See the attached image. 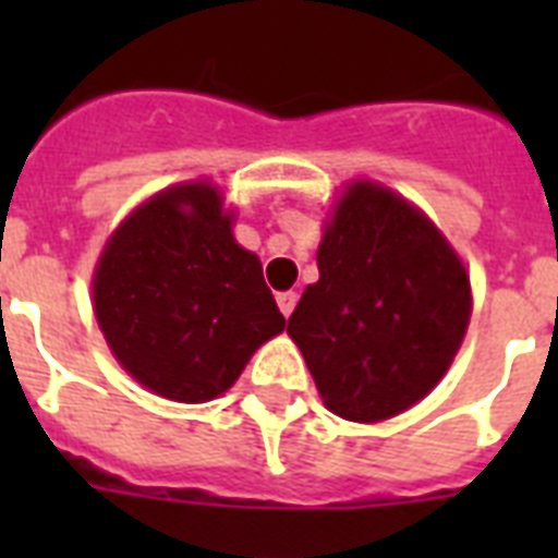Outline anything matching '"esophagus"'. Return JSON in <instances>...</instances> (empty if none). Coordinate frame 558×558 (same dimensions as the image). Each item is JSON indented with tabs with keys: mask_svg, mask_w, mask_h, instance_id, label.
<instances>
[{
	"mask_svg": "<svg viewBox=\"0 0 558 558\" xmlns=\"http://www.w3.org/2000/svg\"><path fill=\"white\" fill-rule=\"evenodd\" d=\"M278 306H280V313L287 315H292V310H295L298 306V292H280L278 295Z\"/></svg>",
	"mask_w": 558,
	"mask_h": 558,
	"instance_id": "34e87169",
	"label": "esophagus"
}]
</instances>
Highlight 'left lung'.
Wrapping results in <instances>:
<instances>
[{"instance_id": "1", "label": "left lung", "mask_w": 558, "mask_h": 558, "mask_svg": "<svg viewBox=\"0 0 558 558\" xmlns=\"http://www.w3.org/2000/svg\"><path fill=\"white\" fill-rule=\"evenodd\" d=\"M469 310L466 269L440 231L388 187L353 182L287 332L332 414L379 423L442 379Z\"/></svg>"}]
</instances>
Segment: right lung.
<instances>
[{
    "label": "right lung",
    "mask_w": 558,
    "mask_h": 558,
    "mask_svg": "<svg viewBox=\"0 0 558 558\" xmlns=\"http://www.w3.org/2000/svg\"><path fill=\"white\" fill-rule=\"evenodd\" d=\"M95 315L130 376L159 397L208 402L287 327L257 254L234 243L217 187L144 202L104 248Z\"/></svg>",
    "instance_id": "obj_1"
}]
</instances>
